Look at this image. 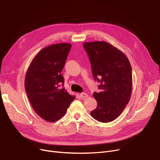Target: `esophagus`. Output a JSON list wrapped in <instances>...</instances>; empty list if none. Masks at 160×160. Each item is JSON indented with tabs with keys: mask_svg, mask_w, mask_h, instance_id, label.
Listing matches in <instances>:
<instances>
[{
	"mask_svg": "<svg viewBox=\"0 0 160 160\" xmlns=\"http://www.w3.org/2000/svg\"><path fill=\"white\" fill-rule=\"evenodd\" d=\"M80 95L82 99H86V98H87V97H88V95L87 93H80Z\"/></svg>",
	"mask_w": 160,
	"mask_h": 160,
	"instance_id": "esophagus-1",
	"label": "esophagus"
}]
</instances>
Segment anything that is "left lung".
<instances>
[{
    "label": "left lung",
    "instance_id": "8db88e82",
    "mask_svg": "<svg viewBox=\"0 0 160 160\" xmlns=\"http://www.w3.org/2000/svg\"><path fill=\"white\" fill-rule=\"evenodd\" d=\"M92 74L101 92L93 96L97 102L90 114L107 123L116 119L129 102L132 92V70L126 55L105 41L84 42Z\"/></svg>",
    "mask_w": 160,
    "mask_h": 160
}]
</instances>
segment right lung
I'll list each match as a JSON object with an SVG mask.
<instances>
[{"label": "right lung", "mask_w": 160, "mask_h": 160, "mask_svg": "<svg viewBox=\"0 0 160 160\" xmlns=\"http://www.w3.org/2000/svg\"><path fill=\"white\" fill-rule=\"evenodd\" d=\"M70 43H58L41 50L27 71L25 88L31 106L43 120L54 122L63 117L74 100L65 88L61 72L65 66Z\"/></svg>", "instance_id": "1"}]
</instances>
